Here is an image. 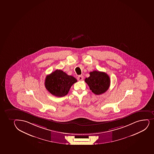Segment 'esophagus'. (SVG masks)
Masks as SVG:
<instances>
[{
    "mask_svg": "<svg viewBox=\"0 0 154 154\" xmlns=\"http://www.w3.org/2000/svg\"><path fill=\"white\" fill-rule=\"evenodd\" d=\"M83 79V77L82 75H79V76H78V77H77V80H78L81 81Z\"/></svg>",
    "mask_w": 154,
    "mask_h": 154,
    "instance_id": "esophagus-1",
    "label": "esophagus"
}]
</instances>
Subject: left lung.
I'll list each match as a JSON object with an SVG mask.
<instances>
[{"label": "left lung", "mask_w": 154, "mask_h": 154, "mask_svg": "<svg viewBox=\"0 0 154 154\" xmlns=\"http://www.w3.org/2000/svg\"><path fill=\"white\" fill-rule=\"evenodd\" d=\"M90 76L85 78V82L93 93L100 95L105 93L110 85L109 76L103 72L94 71L89 73Z\"/></svg>", "instance_id": "1"}]
</instances>
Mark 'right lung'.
Segmentation results:
<instances>
[{
  "instance_id": "obj_1",
  "label": "right lung",
  "mask_w": 154,
  "mask_h": 154,
  "mask_svg": "<svg viewBox=\"0 0 154 154\" xmlns=\"http://www.w3.org/2000/svg\"><path fill=\"white\" fill-rule=\"evenodd\" d=\"M77 81L73 76L68 75L60 69H56L46 76L45 86L52 94L62 97L68 94L72 85Z\"/></svg>"
}]
</instances>
